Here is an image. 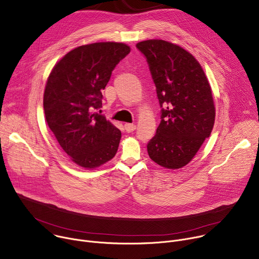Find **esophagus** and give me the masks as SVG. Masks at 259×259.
Returning a JSON list of instances; mask_svg holds the SVG:
<instances>
[{
	"instance_id": "obj_1",
	"label": "esophagus",
	"mask_w": 259,
	"mask_h": 259,
	"mask_svg": "<svg viewBox=\"0 0 259 259\" xmlns=\"http://www.w3.org/2000/svg\"><path fill=\"white\" fill-rule=\"evenodd\" d=\"M125 130L127 131V132H133L135 129H136V125L135 124H129V123H127V124H125Z\"/></svg>"
}]
</instances>
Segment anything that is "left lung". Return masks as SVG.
I'll list each match as a JSON object with an SVG mask.
<instances>
[{"instance_id":"1","label":"left lung","mask_w":259,"mask_h":259,"mask_svg":"<svg viewBox=\"0 0 259 259\" xmlns=\"http://www.w3.org/2000/svg\"><path fill=\"white\" fill-rule=\"evenodd\" d=\"M136 47L149 63L162 107L161 123L147 143V153L164 168H182L192 161L213 129L215 106L211 87L197 59L180 46L147 40Z\"/></svg>"}]
</instances>
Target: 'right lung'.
Segmentation results:
<instances>
[{
  "label": "right lung",
  "instance_id": "add662e5",
  "mask_svg": "<svg viewBox=\"0 0 259 259\" xmlns=\"http://www.w3.org/2000/svg\"><path fill=\"white\" fill-rule=\"evenodd\" d=\"M130 53L123 43L77 47L53 67L44 92L46 122L62 150L77 165L94 169L117 154L121 131L94 112L116 65Z\"/></svg>",
  "mask_w": 259,
  "mask_h": 259
}]
</instances>
